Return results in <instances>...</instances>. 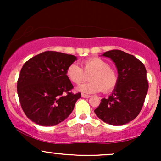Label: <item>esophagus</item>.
Returning a JSON list of instances; mask_svg holds the SVG:
<instances>
[{
	"label": "esophagus",
	"mask_w": 161,
	"mask_h": 161,
	"mask_svg": "<svg viewBox=\"0 0 161 161\" xmlns=\"http://www.w3.org/2000/svg\"><path fill=\"white\" fill-rule=\"evenodd\" d=\"M82 97H86V98H88V97H90L91 96H90L89 95H86V94H82Z\"/></svg>",
	"instance_id": "1"
}]
</instances>
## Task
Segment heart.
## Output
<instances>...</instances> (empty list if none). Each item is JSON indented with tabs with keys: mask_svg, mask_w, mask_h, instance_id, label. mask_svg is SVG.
<instances>
[{
	"mask_svg": "<svg viewBox=\"0 0 161 161\" xmlns=\"http://www.w3.org/2000/svg\"><path fill=\"white\" fill-rule=\"evenodd\" d=\"M68 79L74 84L79 85L88 79L90 82L78 88L79 91L86 93H96L102 90L110 92L118 82L117 73L110 67L106 60L99 57H91L82 63V68L75 64L68 66L66 71Z\"/></svg>",
	"mask_w": 161,
	"mask_h": 161,
	"instance_id": "obj_1",
	"label": "heart"
}]
</instances>
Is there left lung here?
<instances>
[{"mask_svg":"<svg viewBox=\"0 0 161 161\" xmlns=\"http://www.w3.org/2000/svg\"><path fill=\"white\" fill-rule=\"evenodd\" d=\"M103 56L115 63L118 82L112 95L101 100L95 113L108 124H126L137 117L145 102L148 89L145 66L133 55L120 50L107 51Z\"/></svg>","mask_w":161,"mask_h":161,"instance_id":"obj_1","label":"left lung"}]
</instances>
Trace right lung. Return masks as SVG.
Masks as SVG:
<instances>
[{"label": "right lung", "mask_w": 161, "mask_h": 161, "mask_svg": "<svg viewBox=\"0 0 161 161\" xmlns=\"http://www.w3.org/2000/svg\"><path fill=\"white\" fill-rule=\"evenodd\" d=\"M75 60L73 55L48 51L24 64L17 81V93L29 119L50 126L69 116L81 97V93L71 92L73 86L66 75L67 67Z\"/></svg>", "instance_id": "obj_1"}]
</instances>
